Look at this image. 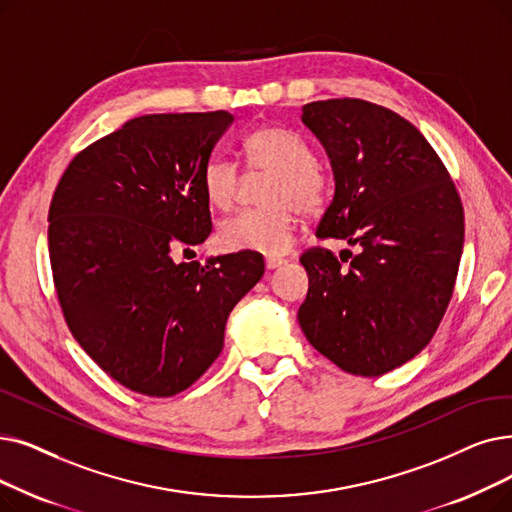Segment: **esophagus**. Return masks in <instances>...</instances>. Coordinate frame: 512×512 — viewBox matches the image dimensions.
Returning <instances> with one entry per match:
<instances>
[{
  "label": "esophagus",
  "mask_w": 512,
  "mask_h": 512,
  "mask_svg": "<svg viewBox=\"0 0 512 512\" xmlns=\"http://www.w3.org/2000/svg\"><path fill=\"white\" fill-rule=\"evenodd\" d=\"M282 263H284V259H280V257H265V268L268 270H276Z\"/></svg>",
  "instance_id": "34e87169"
}]
</instances>
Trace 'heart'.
<instances>
[{"mask_svg": "<svg viewBox=\"0 0 512 512\" xmlns=\"http://www.w3.org/2000/svg\"><path fill=\"white\" fill-rule=\"evenodd\" d=\"M244 154L255 171H270L272 180L265 186L261 209L240 211L219 224L217 242L224 251H249L280 257L291 251L299 211L320 213L330 194L328 175L316 165L314 150L299 133L263 125L244 138ZM240 188L238 167L213 157L203 169V190L211 207L228 211L236 203Z\"/></svg>", "mask_w": 512, "mask_h": 512, "instance_id": "1", "label": "heart"}]
</instances>
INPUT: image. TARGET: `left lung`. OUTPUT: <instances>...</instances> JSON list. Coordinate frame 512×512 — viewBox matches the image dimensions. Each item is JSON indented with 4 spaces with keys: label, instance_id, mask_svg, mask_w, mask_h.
Instances as JSON below:
<instances>
[{
    "label": "left lung",
    "instance_id": "1",
    "mask_svg": "<svg viewBox=\"0 0 512 512\" xmlns=\"http://www.w3.org/2000/svg\"><path fill=\"white\" fill-rule=\"evenodd\" d=\"M301 121L335 175L316 236L360 253L347 266L326 249L301 255L299 326L345 372L381 376L425 349L446 314L464 242L460 196L425 136L385 106L320 100Z\"/></svg>",
    "mask_w": 512,
    "mask_h": 512
}]
</instances>
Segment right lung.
<instances>
[{
  "label": "right lung",
  "mask_w": 512,
  "mask_h": 512,
  "mask_svg": "<svg viewBox=\"0 0 512 512\" xmlns=\"http://www.w3.org/2000/svg\"><path fill=\"white\" fill-rule=\"evenodd\" d=\"M234 117L144 115L87 146L50 205V261L66 324L123 387L171 397L224 349L230 311L263 276L240 251L177 263L211 234L203 169Z\"/></svg>",
  "instance_id": "right-lung-1"
}]
</instances>
